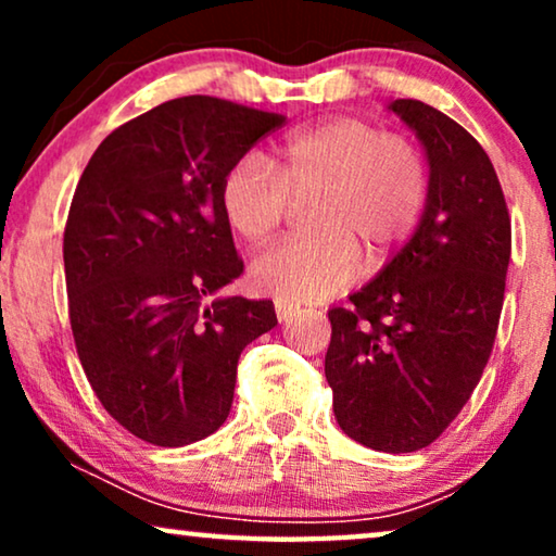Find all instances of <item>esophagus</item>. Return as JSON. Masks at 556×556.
<instances>
[{"mask_svg": "<svg viewBox=\"0 0 556 556\" xmlns=\"http://www.w3.org/2000/svg\"><path fill=\"white\" fill-rule=\"evenodd\" d=\"M299 314H301V308L293 306V303H286V301L276 303V316H278L280 324H291Z\"/></svg>", "mask_w": 556, "mask_h": 556, "instance_id": "obj_1", "label": "esophagus"}]
</instances>
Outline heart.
Returning a JSON list of instances; mask_svg holds the SVG:
<instances>
[{"instance_id": "1", "label": "heart", "mask_w": 556, "mask_h": 556, "mask_svg": "<svg viewBox=\"0 0 556 556\" xmlns=\"http://www.w3.org/2000/svg\"><path fill=\"white\" fill-rule=\"evenodd\" d=\"M428 189V164L413 141L362 118H329L288 136L276 172L257 154L238 159L219 185V210L238 238L261 245L286 219L291 197L316 194L318 230L257 255L250 280L288 303H318L359 273L356 241L371 261H384L415 230Z\"/></svg>"}]
</instances>
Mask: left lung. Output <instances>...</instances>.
Wrapping results in <instances>:
<instances>
[{"label":"left lung","instance_id":"1","mask_svg":"<svg viewBox=\"0 0 556 556\" xmlns=\"http://www.w3.org/2000/svg\"><path fill=\"white\" fill-rule=\"evenodd\" d=\"M413 128L430 189L405 248L331 308L324 371L339 428L382 453L430 445L470 400L504 306L511 219L481 143L432 105H387Z\"/></svg>","mask_w":556,"mask_h":556}]
</instances>
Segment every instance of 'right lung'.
I'll list each match as a JSON object with an SVG mask.
<instances>
[{
	"mask_svg": "<svg viewBox=\"0 0 556 556\" xmlns=\"http://www.w3.org/2000/svg\"><path fill=\"white\" fill-rule=\"evenodd\" d=\"M283 124L174 98L105 136L75 187L63 238L75 349L105 413L151 445L212 435L240 352L278 324L273 301L219 295L242 273L219 185Z\"/></svg>",
	"mask_w": 556,
	"mask_h": 556,
	"instance_id": "add662e5",
	"label": "right lung"
}]
</instances>
